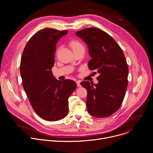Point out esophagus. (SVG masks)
I'll use <instances>...</instances> for the list:
<instances>
[{
  "label": "esophagus",
  "mask_w": 153,
  "mask_h": 153,
  "mask_svg": "<svg viewBox=\"0 0 153 153\" xmlns=\"http://www.w3.org/2000/svg\"><path fill=\"white\" fill-rule=\"evenodd\" d=\"M76 83H77V86L78 87H80V86H81V85H80V81H77V82H76Z\"/></svg>",
  "instance_id": "obj_1"
}]
</instances>
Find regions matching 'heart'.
I'll return each mask as SVG.
<instances>
[{
	"mask_svg": "<svg viewBox=\"0 0 153 153\" xmlns=\"http://www.w3.org/2000/svg\"><path fill=\"white\" fill-rule=\"evenodd\" d=\"M69 45L74 52L80 50H85L83 43L77 39H72L69 42Z\"/></svg>",
	"mask_w": 153,
	"mask_h": 153,
	"instance_id": "obj_1",
	"label": "heart"
}]
</instances>
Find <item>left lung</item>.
<instances>
[{"instance_id":"left-lung-1","label":"left lung","mask_w":153,"mask_h":153,"mask_svg":"<svg viewBox=\"0 0 153 153\" xmlns=\"http://www.w3.org/2000/svg\"><path fill=\"white\" fill-rule=\"evenodd\" d=\"M76 34L88 45L92 58L88 63L90 70L100 74L97 84L80 83L88 93L87 110L94 117L110 116L120 107L128 84V67L123 52L114 39L100 29L87 28Z\"/></svg>"}]
</instances>
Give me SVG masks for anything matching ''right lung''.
<instances>
[{
    "instance_id": "right-lung-1",
    "label": "right lung",
    "mask_w": 153,
    "mask_h": 153,
    "mask_svg": "<svg viewBox=\"0 0 153 153\" xmlns=\"http://www.w3.org/2000/svg\"><path fill=\"white\" fill-rule=\"evenodd\" d=\"M68 33L39 30L28 40L22 55L20 72L24 90L36 113L48 121L67 116L68 98L77 86L72 80H57L52 74L56 43Z\"/></svg>"
}]
</instances>
